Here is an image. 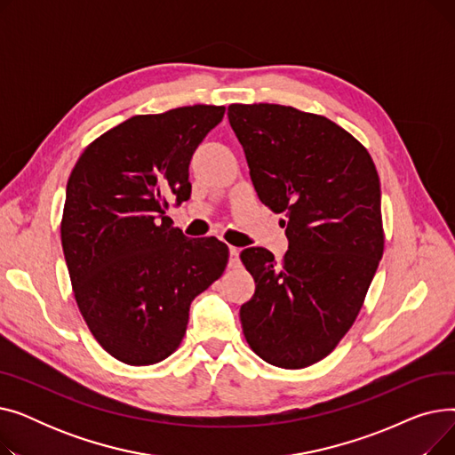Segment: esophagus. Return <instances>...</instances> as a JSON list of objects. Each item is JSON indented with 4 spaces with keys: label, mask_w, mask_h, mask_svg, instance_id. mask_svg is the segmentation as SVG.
Segmentation results:
<instances>
[{
    "label": "esophagus",
    "mask_w": 455,
    "mask_h": 455,
    "mask_svg": "<svg viewBox=\"0 0 455 455\" xmlns=\"http://www.w3.org/2000/svg\"><path fill=\"white\" fill-rule=\"evenodd\" d=\"M240 266H242L240 249L230 247V249H228V267H230V269H237Z\"/></svg>",
    "instance_id": "1"
}]
</instances>
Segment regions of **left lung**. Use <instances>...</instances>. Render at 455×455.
Here are the masks:
<instances>
[{"label":"left lung","mask_w":455,"mask_h":455,"mask_svg":"<svg viewBox=\"0 0 455 455\" xmlns=\"http://www.w3.org/2000/svg\"><path fill=\"white\" fill-rule=\"evenodd\" d=\"M227 114L258 197L285 213L290 240L280 261L261 247L242 252L256 282L240 309L243 336L264 362L304 369L345 338L384 254L376 165L324 116L269 103Z\"/></svg>","instance_id":"obj_1"}]
</instances>
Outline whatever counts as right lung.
<instances>
[{
	"instance_id": "right-lung-1",
	"label": "right lung",
	"mask_w": 455,
	"mask_h": 455,
	"mask_svg": "<svg viewBox=\"0 0 455 455\" xmlns=\"http://www.w3.org/2000/svg\"><path fill=\"white\" fill-rule=\"evenodd\" d=\"M225 107L140 114L95 138L66 186L60 240L79 312L92 336L127 365L172 355L189 304L218 280L228 247L188 240L165 210L189 197L188 167Z\"/></svg>"
}]
</instances>
